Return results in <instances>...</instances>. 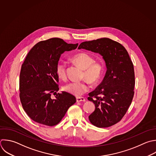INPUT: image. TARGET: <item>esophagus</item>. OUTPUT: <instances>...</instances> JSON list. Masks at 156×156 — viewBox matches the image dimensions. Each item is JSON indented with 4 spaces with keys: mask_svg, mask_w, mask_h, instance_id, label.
Returning a JSON list of instances; mask_svg holds the SVG:
<instances>
[{
    "mask_svg": "<svg viewBox=\"0 0 156 156\" xmlns=\"http://www.w3.org/2000/svg\"><path fill=\"white\" fill-rule=\"evenodd\" d=\"M76 101L77 102H85L86 99L83 97H77L76 98Z\"/></svg>",
    "mask_w": 156,
    "mask_h": 156,
    "instance_id": "1",
    "label": "esophagus"
}]
</instances>
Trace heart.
<instances>
[{"mask_svg": "<svg viewBox=\"0 0 156 156\" xmlns=\"http://www.w3.org/2000/svg\"><path fill=\"white\" fill-rule=\"evenodd\" d=\"M71 60L83 69V77L85 78L90 83L95 84L99 82L104 73V65L102 62L94 61L93 57L87 52H78L74 54ZM57 76L61 79H65L66 65L63 62H58L56 66ZM64 91L79 96L88 91L89 87L87 82H71L65 85L63 87Z\"/></svg>", "mask_w": 156, "mask_h": 156, "instance_id": "obj_1", "label": "heart"}]
</instances>
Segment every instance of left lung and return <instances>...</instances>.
Returning a JSON list of instances; mask_svg holds the SVG:
<instances>
[{
  "label": "left lung",
  "mask_w": 156,
  "mask_h": 156,
  "mask_svg": "<svg viewBox=\"0 0 156 156\" xmlns=\"http://www.w3.org/2000/svg\"><path fill=\"white\" fill-rule=\"evenodd\" d=\"M78 49L99 53L105 62L103 80L88 94V99L95 105L88 118L98 127L112 126L122 118L131 104L135 87L133 63L124 47L107 38L83 42Z\"/></svg>",
  "instance_id": "obj_1"
}]
</instances>
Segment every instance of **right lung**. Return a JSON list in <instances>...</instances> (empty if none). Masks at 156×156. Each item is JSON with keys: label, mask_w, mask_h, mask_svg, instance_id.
Returning a JSON list of instances; mask_svg holds the SVG:
<instances>
[{"label": "right lung", "mask_w": 156, "mask_h": 156, "mask_svg": "<svg viewBox=\"0 0 156 156\" xmlns=\"http://www.w3.org/2000/svg\"><path fill=\"white\" fill-rule=\"evenodd\" d=\"M77 46L53 38L36 44L26 56L20 72V97L24 111L34 121L57 125L76 102L70 93H57L59 88L56 66L64 52L76 49Z\"/></svg>", "instance_id": "add662e5"}]
</instances>
